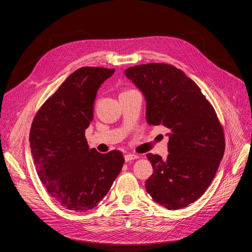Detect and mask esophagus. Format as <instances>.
Listing matches in <instances>:
<instances>
[{
  "label": "esophagus",
  "instance_id": "34e87169",
  "mask_svg": "<svg viewBox=\"0 0 252 252\" xmlns=\"http://www.w3.org/2000/svg\"><path fill=\"white\" fill-rule=\"evenodd\" d=\"M138 157H139V156H138V155H136V154L128 153V154H126V155L125 156V160H126V162H129V161H131V160L137 159Z\"/></svg>",
  "mask_w": 252,
  "mask_h": 252
}]
</instances>
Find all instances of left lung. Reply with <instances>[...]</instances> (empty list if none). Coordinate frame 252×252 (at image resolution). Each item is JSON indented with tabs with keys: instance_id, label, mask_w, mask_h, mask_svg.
<instances>
[{
	"instance_id": "left-lung-1",
	"label": "left lung",
	"mask_w": 252,
	"mask_h": 252,
	"mask_svg": "<svg viewBox=\"0 0 252 252\" xmlns=\"http://www.w3.org/2000/svg\"><path fill=\"white\" fill-rule=\"evenodd\" d=\"M146 99L149 125L170 129L168 155L147 154L153 174L145 187L167 209L186 207L213 182L224 153V134L213 105L190 77L165 63L125 70Z\"/></svg>"
}]
</instances>
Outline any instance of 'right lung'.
Returning a JSON list of instances; mask_svg holds the SVG:
<instances>
[{"instance_id":"add662e5","label":"right lung","mask_w":252,"mask_h":252,"mask_svg":"<svg viewBox=\"0 0 252 252\" xmlns=\"http://www.w3.org/2000/svg\"><path fill=\"white\" fill-rule=\"evenodd\" d=\"M114 68H78L36 112L30 144L39 180L49 195L69 210L87 211L108 193L123 168L121 151L89 148L86 128L94 117L100 86Z\"/></svg>"}]
</instances>
